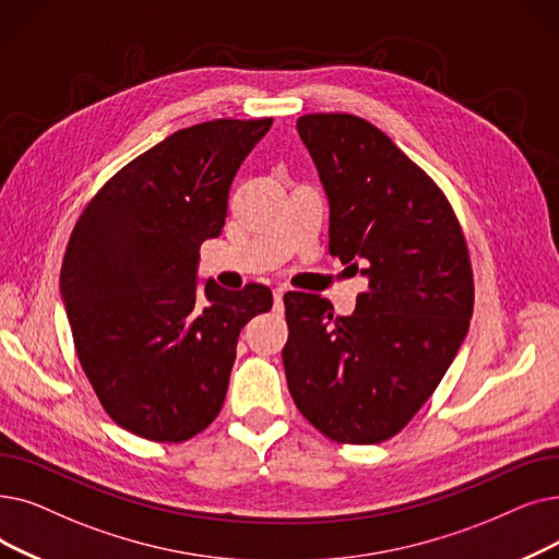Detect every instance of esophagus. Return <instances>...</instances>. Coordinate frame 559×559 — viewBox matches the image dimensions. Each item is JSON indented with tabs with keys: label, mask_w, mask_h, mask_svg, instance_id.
Here are the masks:
<instances>
[{
	"label": "esophagus",
	"mask_w": 559,
	"mask_h": 559,
	"mask_svg": "<svg viewBox=\"0 0 559 559\" xmlns=\"http://www.w3.org/2000/svg\"><path fill=\"white\" fill-rule=\"evenodd\" d=\"M283 297H285V289L276 287L274 289V312L276 314H283Z\"/></svg>",
	"instance_id": "obj_1"
}]
</instances>
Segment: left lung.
Listing matches in <instances>:
<instances>
[{
    "label": "left lung",
    "mask_w": 559,
    "mask_h": 559,
    "mask_svg": "<svg viewBox=\"0 0 559 559\" xmlns=\"http://www.w3.org/2000/svg\"><path fill=\"white\" fill-rule=\"evenodd\" d=\"M297 130L329 199V251L368 278L356 310L287 293L283 366L331 441H388L418 414L468 333L473 270L445 193L368 120L306 114ZM347 266V270H349Z\"/></svg>",
    "instance_id": "obj_1"
}]
</instances>
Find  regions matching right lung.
<instances>
[{"instance_id": "obj_1", "label": "right lung", "mask_w": 559, "mask_h": 559, "mask_svg": "<svg viewBox=\"0 0 559 559\" xmlns=\"http://www.w3.org/2000/svg\"><path fill=\"white\" fill-rule=\"evenodd\" d=\"M272 118H216L166 136L93 197L70 235L61 297L78 358L109 418L182 443L224 406L245 324L272 289L199 295L205 239L226 224L228 191Z\"/></svg>"}]
</instances>
